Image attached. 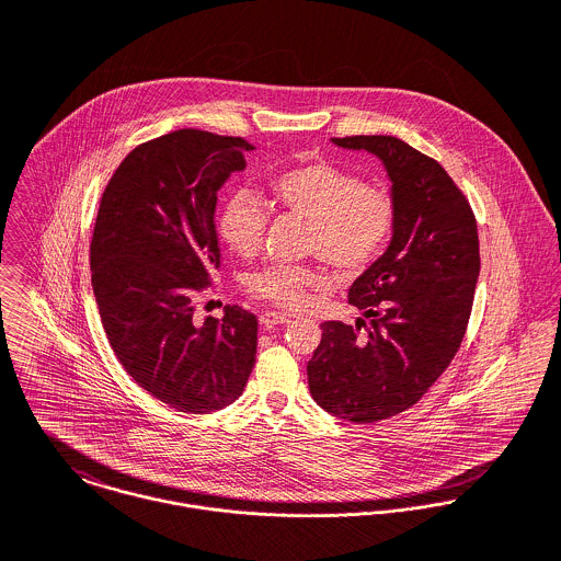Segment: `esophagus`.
Listing matches in <instances>:
<instances>
[{"instance_id":"obj_1","label":"esophagus","mask_w":561,"mask_h":561,"mask_svg":"<svg viewBox=\"0 0 561 561\" xmlns=\"http://www.w3.org/2000/svg\"><path fill=\"white\" fill-rule=\"evenodd\" d=\"M261 325L265 328V330H272V328H276V325H283V323H287L289 318L285 316V313H263L261 318Z\"/></svg>"}]
</instances>
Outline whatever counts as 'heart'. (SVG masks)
<instances>
[{
	"mask_svg": "<svg viewBox=\"0 0 561 561\" xmlns=\"http://www.w3.org/2000/svg\"><path fill=\"white\" fill-rule=\"evenodd\" d=\"M272 203L307 220V252H318L341 274L365 270L385 248L396 227V201L380 185L360 183L352 172L311 161L285 170L272 181ZM267 211L252 192H236L222 207L218 229L225 245L238 256H252L263 241ZM323 285L309 265L274 263L248 278L254 298L283 309H298Z\"/></svg>",
	"mask_w": 561,
	"mask_h": 561,
	"instance_id": "b5f03b06",
	"label": "heart"
}]
</instances>
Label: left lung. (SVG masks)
Segmentation results:
<instances>
[{
  "label": "left lung",
  "mask_w": 561,
  "mask_h": 561,
  "mask_svg": "<svg viewBox=\"0 0 561 561\" xmlns=\"http://www.w3.org/2000/svg\"><path fill=\"white\" fill-rule=\"evenodd\" d=\"M382 161L396 201L389 248L350 287L365 334L323 321L307 365L313 400L336 419L374 423L425 396L456 356L480 276L473 209L445 168L393 136L332 138Z\"/></svg>",
  "instance_id": "obj_1"
}]
</instances>
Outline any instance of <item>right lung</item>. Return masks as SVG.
Here are the masks:
<instances>
[{"instance_id": "obj_1", "label": "right lung", "mask_w": 561, "mask_h": 561, "mask_svg": "<svg viewBox=\"0 0 561 561\" xmlns=\"http://www.w3.org/2000/svg\"><path fill=\"white\" fill-rule=\"evenodd\" d=\"M252 149L179 129L136 147L101 196L90 267L107 341L147 393L181 412L233 403L254 367L252 313L233 305L194 323V298L220 267L218 192Z\"/></svg>"}]
</instances>
